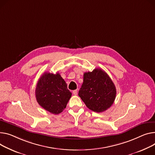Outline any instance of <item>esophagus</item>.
<instances>
[{
    "label": "esophagus",
    "mask_w": 155,
    "mask_h": 155,
    "mask_svg": "<svg viewBox=\"0 0 155 155\" xmlns=\"http://www.w3.org/2000/svg\"><path fill=\"white\" fill-rule=\"evenodd\" d=\"M77 92H78V90H73V91H72V93H73V94L76 95L77 94Z\"/></svg>",
    "instance_id": "34e87169"
}]
</instances>
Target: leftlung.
I'll list each match as a JSON object with an SVG mask.
<instances>
[{
  "label": "left lung",
  "mask_w": 155,
  "mask_h": 155,
  "mask_svg": "<svg viewBox=\"0 0 155 155\" xmlns=\"http://www.w3.org/2000/svg\"><path fill=\"white\" fill-rule=\"evenodd\" d=\"M116 94L115 86L105 71L95 68L84 73L78 95L90 110L97 113L107 110L113 105Z\"/></svg>",
  "instance_id": "left-lung-1"
}]
</instances>
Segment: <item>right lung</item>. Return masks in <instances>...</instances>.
I'll use <instances>...</instances> for the list:
<instances>
[{
	"instance_id": "add662e5",
	"label": "right lung",
	"mask_w": 155,
	"mask_h": 155,
	"mask_svg": "<svg viewBox=\"0 0 155 155\" xmlns=\"http://www.w3.org/2000/svg\"><path fill=\"white\" fill-rule=\"evenodd\" d=\"M71 97L65 80L58 73L45 72L39 78L35 89L38 104L52 114H58L66 108Z\"/></svg>"
}]
</instances>
